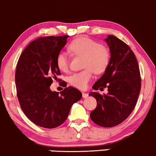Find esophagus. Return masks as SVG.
<instances>
[{
  "label": "esophagus",
  "mask_w": 156,
  "mask_h": 156,
  "mask_svg": "<svg viewBox=\"0 0 156 156\" xmlns=\"http://www.w3.org/2000/svg\"><path fill=\"white\" fill-rule=\"evenodd\" d=\"M87 97H88V94H87V93H85V92H83V98H87Z\"/></svg>",
  "instance_id": "34e87169"
}]
</instances>
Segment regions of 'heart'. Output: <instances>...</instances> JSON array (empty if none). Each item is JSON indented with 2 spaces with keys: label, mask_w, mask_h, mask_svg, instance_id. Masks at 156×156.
<instances>
[{
  "label": "heart",
  "mask_w": 156,
  "mask_h": 156,
  "mask_svg": "<svg viewBox=\"0 0 156 156\" xmlns=\"http://www.w3.org/2000/svg\"><path fill=\"white\" fill-rule=\"evenodd\" d=\"M69 51L75 56L83 57L82 67L83 70L73 73L69 76V83L79 89H85L93 76V71L97 74L105 71L111 60V54L106 47L90 38L81 37L70 43ZM56 63L61 71L69 69V59L65 52H59L56 58Z\"/></svg>",
  "instance_id": "b5f03b06"
}]
</instances>
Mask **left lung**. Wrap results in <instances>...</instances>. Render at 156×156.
Masks as SVG:
<instances>
[{"label": "left lung", "instance_id": "8db88e82", "mask_svg": "<svg viewBox=\"0 0 156 156\" xmlns=\"http://www.w3.org/2000/svg\"><path fill=\"white\" fill-rule=\"evenodd\" d=\"M105 41L111 51V60L93 88L101 90L108 87V93L89 94L97 101L90 116L97 125L112 127L123 122L133 111L141 90V75L136 56L125 42L113 35H108Z\"/></svg>", "mask_w": 156, "mask_h": 156}]
</instances>
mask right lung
Returning <instances> with one entry per match:
<instances>
[{
    "instance_id": "right-lung-1",
    "label": "right lung",
    "mask_w": 156,
    "mask_h": 156,
    "mask_svg": "<svg viewBox=\"0 0 156 156\" xmlns=\"http://www.w3.org/2000/svg\"><path fill=\"white\" fill-rule=\"evenodd\" d=\"M69 37H41L33 40L17 61L15 85L20 108L28 119L45 128L62 125L72 105L82 98V93L71 86L59 94L50 89L53 79L57 80L61 74L56 58Z\"/></svg>"
}]
</instances>
